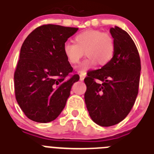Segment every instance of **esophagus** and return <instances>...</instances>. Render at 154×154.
<instances>
[{"mask_svg":"<svg viewBox=\"0 0 154 154\" xmlns=\"http://www.w3.org/2000/svg\"><path fill=\"white\" fill-rule=\"evenodd\" d=\"M85 77V73H81V74H80V81H84Z\"/></svg>","mask_w":154,"mask_h":154,"instance_id":"1","label":"esophagus"}]
</instances>
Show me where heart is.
I'll return each instance as SVG.
<instances>
[{
	"label": "heart",
	"mask_w": 154,
	"mask_h": 154,
	"mask_svg": "<svg viewBox=\"0 0 154 154\" xmlns=\"http://www.w3.org/2000/svg\"><path fill=\"white\" fill-rule=\"evenodd\" d=\"M116 45L113 37L100 30L84 31L74 37V44L66 42L63 45V53L71 65H77L86 55L88 58L80 66L83 73L95 66L97 63L104 66L113 58Z\"/></svg>",
	"instance_id": "1"
}]
</instances>
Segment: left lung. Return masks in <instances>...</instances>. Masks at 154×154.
I'll list each match as a JSON object with an SVG mask.
<instances>
[{
	"mask_svg": "<svg viewBox=\"0 0 154 154\" xmlns=\"http://www.w3.org/2000/svg\"><path fill=\"white\" fill-rule=\"evenodd\" d=\"M116 45L109 63L88 71L85 78L86 107L91 119L101 126L119 123L128 116L138 94L141 64L138 49L123 29H110Z\"/></svg>",
	"mask_w": 154,
	"mask_h": 154,
	"instance_id": "left-lung-1",
	"label": "left lung"
}]
</instances>
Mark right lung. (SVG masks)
I'll list each match as a JSON object with an SVG mask.
<instances>
[{
  "label": "right lung",
  "instance_id": "right-lung-1",
  "mask_svg": "<svg viewBox=\"0 0 154 154\" xmlns=\"http://www.w3.org/2000/svg\"><path fill=\"white\" fill-rule=\"evenodd\" d=\"M78 28L41 25L21 45L14 74L17 102L29 119L45 123L56 119L66 105L78 74L63 53V45Z\"/></svg>",
  "mask_w": 154,
  "mask_h": 154
}]
</instances>
